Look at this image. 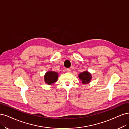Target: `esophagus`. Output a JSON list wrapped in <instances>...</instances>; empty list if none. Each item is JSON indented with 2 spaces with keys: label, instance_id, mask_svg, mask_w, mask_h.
Returning a JSON list of instances; mask_svg holds the SVG:
<instances>
[{
  "label": "esophagus",
  "instance_id": "esophagus-1",
  "mask_svg": "<svg viewBox=\"0 0 129 129\" xmlns=\"http://www.w3.org/2000/svg\"><path fill=\"white\" fill-rule=\"evenodd\" d=\"M66 72H68V73H71V70L70 69H67L66 70Z\"/></svg>",
  "mask_w": 129,
  "mask_h": 129
}]
</instances>
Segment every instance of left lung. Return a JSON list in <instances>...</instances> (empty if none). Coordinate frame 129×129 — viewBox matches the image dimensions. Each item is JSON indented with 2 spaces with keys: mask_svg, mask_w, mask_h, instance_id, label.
I'll use <instances>...</instances> for the list:
<instances>
[{
  "mask_svg": "<svg viewBox=\"0 0 129 129\" xmlns=\"http://www.w3.org/2000/svg\"><path fill=\"white\" fill-rule=\"evenodd\" d=\"M78 77L82 81V84H89L92 78L91 74L87 71L80 73L78 75Z\"/></svg>",
  "mask_w": 129,
  "mask_h": 129,
  "instance_id": "left-lung-1",
  "label": "left lung"
}]
</instances>
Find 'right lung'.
<instances>
[{
	"label": "right lung",
	"instance_id": "1",
	"mask_svg": "<svg viewBox=\"0 0 129 129\" xmlns=\"http://www.w3.org/2000/svg\"><path fill=\"white\" fill-rule=\"evenodd\" d=\"M58 78V73L57 72L49 71L45 73L44 76V80L47 84L51 85L57 81Z\"/></svg>",
	"mask_w": 129,
	"mask_h": 129
}]
</instances>
